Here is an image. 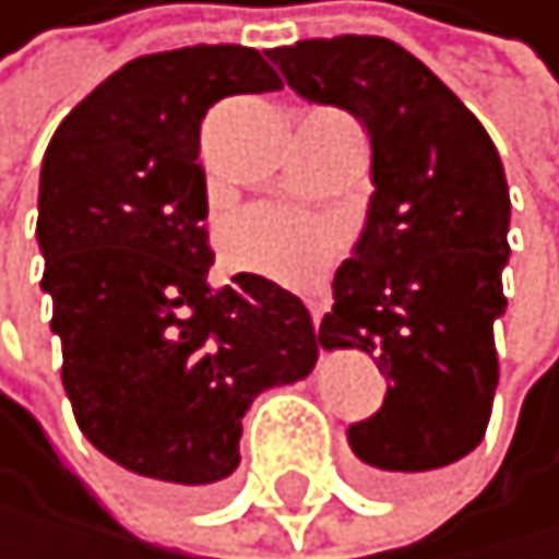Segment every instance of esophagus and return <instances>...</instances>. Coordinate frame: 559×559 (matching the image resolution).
<instances>
[{"label": "esophagus", "instance_id": "obj_1", "mask_svg": "<svg viewBox=\"0 0 559 559\" xmlns=\"http://www.w3.org/2000/svg\"><path fill=\"white\" fill-rule=\"evenodd\" d=\"M308 311H311V322H314V329H318V325H322V314H325V300L311 297V300H308Z\"/></svg>", "mask_w": 559, "mask_h": 559}]
</instances>
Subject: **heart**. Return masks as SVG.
I'll list each match as a JSON object with an SVG mask.
<instances>
[{"label":"heart","instance_id":"heart-1","mask_svg":"<svg viewBox=\"0 0 559 559\" xmlns=\"http://www.w3.org/2000/svg\"><path fill=\"white\" fill-rule=\"evenodd\" d=\"M343 248V227L286 206L248 210L227 227V255L237 269L308 286Z\"/></svg>","mask_w":559,"mask_h":559}]
</instances>
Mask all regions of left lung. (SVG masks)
I'll list each match as a JSON object with an SVG mask.
<instances>
[{
  "instance_id": "1",
  "label": "left lung",
  "mask_w": 559,
  "mask_h": 559,
  "mask_svg": "<svg viewBox=\"0 0 559 559\" xmlns=\"http://www.w3.org/2000/svg\"><path fill=\"white\" fill-rule=\"evenodd\" d=\"M269 59L304 100L371 135L374 195L318 340L371 353L389 381L346 438L367 487L402 490L469 455L490 424L511 255L504 164L479 118L389 37H314Z\"/></svg>"
}]
</instances>
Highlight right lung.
Here are the masks:
<instances>
[{
	"instance_id": "1",
	"label": "right lung",
	"mask_w": 559,
	"mask_h": 559,
	"mask_svg": "<svg viewBox=\"0 0 559 559\" xmlns=\"http://www.w3.org/2000/svg\"><path fill=\"white\" fill-rule=\"evenodd\" d=\"M280 86L241 45L139 55L62 118L40 164V290L66 395L100 455L160 487L227 479L251 399L308 378L322 346L273 280L210 286L202 118Z\"/></svg>"
}]
</instances>
